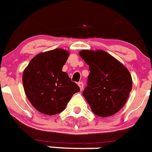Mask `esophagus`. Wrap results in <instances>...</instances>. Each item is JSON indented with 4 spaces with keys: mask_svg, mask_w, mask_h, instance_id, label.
Wrapping results in <instances>:
<instances>
[{
    "mask_svg": "<svg viewBox=\"0 0 152 152\" xmlns=\"http://www.w3.org/2000/svg\"><path fill=\"white\" fill-rule=\"evenodd\" d=\"M78 86H80V90H83V82H79L78 83Z\"/></svg>",
    "mask_w": 152,
    "mask_h": 152,
    "instance_id": "esophagus-1",
    "label": "esophagus"
}]
</instances>
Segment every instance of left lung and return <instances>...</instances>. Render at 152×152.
Here are the masks:
<instances>
[{
    "mask_svg": "<svg viewBox=\"0 0 152 152\" xmlns=\"http://www.w3.org/2000/svg\"><path fill=\"white\" fill-rule=\"evenodd\" d=\"M80 56L89 66L87 86L83 95L96 115L107 117L126 104L132 89L131 73L125 66L103 50H82Z\"/></svg>",
    "mask_w": 152,
    "mask_h": 152,
    "instance_id": "1",
    "label": "left lung"
}]
</instances>
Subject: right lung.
I'll return each instance as SVG.
<instances>
[{"label": "right lung", "mask_w": 152, "mask_h": 152, "mask_svg": "<svg viewBox=\"0 0 152 152\" xmlns=\"http://www.w3.org/2000/svg\"><path fill=\"white\" fill-rule=\"evenodd\" d=\"M69 52L56 48L42 52L30 61L23 72L22 82L27 97L38 111L54 115L63 111L80 87L72 82L62 67Z\"/></svg>", "instance_id": "obj_1"}]
</instances>
